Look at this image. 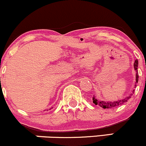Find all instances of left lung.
Masks as SVG:
<instances>
[{
  "instance_id": "left-lung-1",
  "label": "left lung",
  "mask_w": 146,
  "mask_h": 146,
  "mask_svg": "<svg viewBox=\"0 0 146 146\" xmlns=\"http://www.w3.org/2000/svg\"><path fill=\"white\" fill-rule=\"evenodd\" d=\"M138 60H136L134 63V70H136V82L135 84H134V88H136V86H137V84L139 80L138 70H137L138 69ZM134 92V90H133L132 91V93L129 94L127 96H126L125 98H124L123 99H121V100H118L117 101H105V100H100L99 99H97L95 96H93V102H94L96 105H98L99 107H101L103 109H111L113 108V107H116L119 106V105H123V104L127 102L128 100L131 98V97H132Z\"/></svg>"
}]
</instances>
